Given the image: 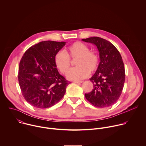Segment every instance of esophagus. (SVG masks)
I'll list each match as a JSON object with an SVG mask.
<instances>
[{
    "label": "esophagus",
    "instance_id": "obj_1",
    "mask_svg": "<svg viewBox=\"0 0 146 146\" xmlns=\"http://www.w3.org/2000/svg\"><path fill=\"white\" fill-rule=\"evenodd\" d=\"M82 82H83V81H74V83H76V84H81V83H82Z\"/></svg>",
    "mask_w": 146,
    "mask_h": 146
}]
</instances>
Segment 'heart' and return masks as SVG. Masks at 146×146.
Here are the masks:
<instances>
[{
  "label": "heart",
  "instance_id": "obj_1",
  "mask_svg": "<svg viewBox=\"0 0 146 146\" xmlns=\"http://www.w3.org/2000/svg\"><path fill=\"white\" fill-rule=\"evenodd\" d=\"M77 59V66L69 70L67 77L70 80L79 81L87 77L90 72H95L99 64V56L94 52L90 51L89 47L81 42H76L69 46L66 54L58 52L54 56V63L57 69L66 74L70 68V59Z\"/></svg>",
  "mask_w": 146,
  "mask_h": 146
}]
</instances>
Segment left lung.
Listing matches in <instances>:
<instances>
[{"label":"left lung","mask_w":146,"mask_h":146,"mask_svg":"<svg viewBox=\"0 0 146 146\" xmlns=\"http://www.w3.org/2000/svg\"><path fill=\"white\" fill-rule=\"evenodd\" d=\"M82 40L95 45L100 58L96 72L90 78L94 89L85 94L86 98L95 107L111 106L119 99L125 80L121 55L113 44L104 38L92 37Z\"/></svg>","instance_id":"1"}]
</instances>
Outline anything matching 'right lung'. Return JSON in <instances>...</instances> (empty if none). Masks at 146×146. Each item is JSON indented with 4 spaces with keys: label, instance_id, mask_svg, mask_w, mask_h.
Segmentation results:
<instances>
[{
    "label": "right lung",
    "instance_id": "right-lung-1",
    "mask_svg": "<svg viewBox=\"0 0 146 146\" xmlns=\"http://www.w3.org/2000/svg\"><path fill=\"white\" fill-rule=\"evenodd\" d=\"M65 44V41H41L28 49L21 59L19 84L24 98L32 106L47 109L64 96L70 82L59 73L54 56Z\"/></svg>",
    "mask_w": 146,
    "mask_h": 146
}]
</instances>
